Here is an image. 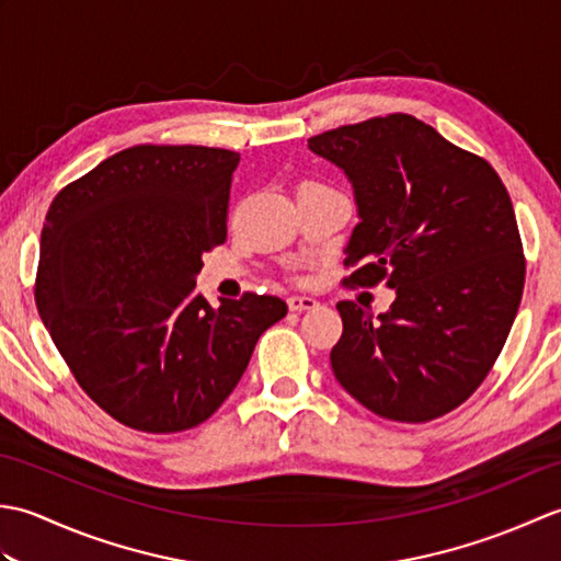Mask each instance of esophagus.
<instances>
[{"label":"esophagus","instance_id":"34e87169","mask_svg":"<svg viewBox=\"0 0 561 561\" xmlns=\"http://www.w3.org/2000/svg\"><path fill=\"white\" fill-rule=\"evenodd\" d=\"M287 306H289V311H311V308L318 306V301L311 299V296H299V294H296V296H289Z\"/></svg>","mask_w":561,"mask_h":561}]
</instances>
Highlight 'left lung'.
I'll use <instances>...</instances> for the list:
<instances>
[{
	"instance_id": "8db88e82",
	"label": "left lung",
	"mask_w": 561,
	"mask_h": 561,
	"mask_svg": "<svg viewBox=\"0 0 561 561\" xmlns=\"http://www.w3.org/2000/svg\"><path fill=\"white\" fill-rule=\"evenodd\" d=\"M347 173L359 224L344 284L396 289L386 313L340 301L330 352L340 386L366 410L422 424L468 400L518 313L526 257L502 178L408 113L308 139Z\"/></svg>"
}]
</instances>
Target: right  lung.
I'll list each match as a JSON object with an SVG mask.
<instances>
[{
    "label": "right lung",
    "mask_w": 561,
    "mask_h": 561,
    "mask_svg": "<svg viewBox=\"0 0 561 561\" xmlns=\"http://www.w3.org/2000/svg\"><path fill=\"white\" fill-rule=\"evenodd\" d=\"M241 153L137 145L57 193L43 224L35 306L83 392L149 434L221 408L255 342L287 316L277 296L209 306L202 255L226 241Z\"/></svg>",
    "instance_id": "add662e5"
}]
</instances>
